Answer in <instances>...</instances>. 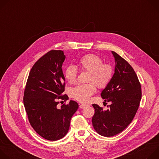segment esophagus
<instances>
[{
  "label": "esophagus",
  "instance_id": "34e87169",
  "mask_svg": "<svg viewBox=\"0 0 159 159\" xmlns=\"http://www.w3.org/2000/svg\"><path fill=\"white\" fill-rule=\"evenodd\" d=\"M88 106V104H79V107L81 109L85 108V107Z\"/></svg>",
  "mask_w": 159,
  "mask_h": 159
}]
</instances>
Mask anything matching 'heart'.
I'll return each instance as SVG.
<instances>
[{
	"label": "heart",
	"mask_w": 159,
	"mask_h": 159,
	"mask_svg": "<svg viewBox=\"0 0 159 159\" xmlns=\"http://www.w3.org/2000/svg\"><path fill=\"white\" fill-rule=\"evenodd\" d=\"M78 65L82 71L89 72L87 82L89 84H80L72 90V97L81 102H87L90 97L96 91V85L99 89L105 88L110 82L113 68L107 63H103L102 58L95 54H88L82 57ZM67 82L70 84L76 82L78 76L77 67L70 65L68 66L64 72Z\"/></svg>",
	"instance_id": "b5f03b06"
}]
</instances>
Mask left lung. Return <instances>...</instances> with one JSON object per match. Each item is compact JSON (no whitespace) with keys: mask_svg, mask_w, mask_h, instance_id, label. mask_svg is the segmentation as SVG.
<instances>
[{"mask_svg":"<svg viewBox=\"0 0 159 159\" xmlns=\"http://www.w3.org/2000/svg\"><path fill=\"white\" fill-rule=\"evenodd\" d=\"M115 70L110 82L101 93L105 102H110L106 111L98 104L92 118L94 129L111 137L123 131L132 121L142 99V87L133 67L115 52Z\"/></svg>","mask_w":159,"mask_h":159,"instance_id":"1","label":"left lung"}]
</instances>
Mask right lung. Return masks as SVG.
Segmentation results:
<instances>
[{"mask_svg": "<svg viewBox=\"0 0 159 159\" xmlns=\"http://www.w3.org/2000/svg\"><path fill=\"white\" fill-rule=\"evenodd\" d=\"M61 50H50L33 66L26 84L23 102L31 126L41 137L50 141L62 139L69 131L70 120L79 107L70 101L58 107V100L66 101Z\"/></svg>", "mask_w": 159, "mask_h": 159, "instance_id": "right-lung-1", "label": "right lung"}]
</instances>
